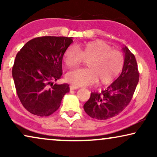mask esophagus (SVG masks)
<instances>
[{"mask_svg":"<svg viewBox=\"0 0 157 157\" xmlns=\"http://www.w3.org/2000/svg\"><path fill=\"white\" fill-rule=\"evenodd\" d=\"M78 89V87L76 86H74V85L70 86V89L71 90H76V89Z\"/></svg>","mask_w":157,"mask_h":157,"instance_id":"esophagus-1","label":"esophagus"}]
</instances>
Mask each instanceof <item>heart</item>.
<instances>
[{
  "label": "heart",
  "instance_id": "b5f03b06",
  "mask_svg": "<svg viewBox=\"0 0 157 157\" xmlns=\"http://www.w3.org/2000/svg\"><path fill=\"white\" fill-rule=\"evenodd\" d=\"M83 59H89V68H78L66 75V80L76 86L93 84L98 79L102 84H109L117 78L124 67L122 53L101 40L87 42L79 47L71 45L63 56L64 63L70 68L80 64Z\"/></svg>",
  "mask_w": 157,
  "mask_h": 157
}]
</instances>
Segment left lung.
Wrapping results in <instances>:
<instances>
[{"instance_id":"obj_1","label":"left lung","mask_w":157,"mask_h":157,"mask_svg":"<svg viewBox=\"0 0 157 157\" xmlns=\"http://www.w3.org/2000/svg\"><path fill=\"white\" fill-rule=\"evenodd\" d=\"M124 63L120 76L101 93H91L83 105L85 112L98 120H106L121 112L129 104L139 82V74L134 55L122 48Z\"/></svg>"}]
</instances>
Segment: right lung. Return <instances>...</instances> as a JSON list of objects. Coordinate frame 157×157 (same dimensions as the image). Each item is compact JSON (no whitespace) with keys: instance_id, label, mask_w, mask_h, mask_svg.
<instances>
[{"instance_id":"right-lung-1","label":"right lung","mask_w":157,"mask_h":157,"mask_svg":"<svg viewBox=\"0 0 157 157\" xmlns=\"http://www.w3.org/2000/svg\"><path fill=\"white\" fill-rule=\"evenodd\" d=\"M72 42V37L35 38L17 53L12 76L19 99L30 113L51 115L69 92L67 83L54 84L53 81L61 77L63 53Z\"/></svg>"}]
</instances>
